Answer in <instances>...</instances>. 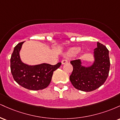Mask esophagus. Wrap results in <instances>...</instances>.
I'll return each mask as SVG.
<instances>
[{"instance_id": "obj_1", "label": "esophagus", "mask_w": 120, "mask_h": 120, "mask_svg": "<svg viewBox=\"0 0 120 120\" xmlns=\"http://www.w3.org/2000/svg\"><path fill=\"white\" fill-rule=\"evenodd\" d=\"M68 62V61L67 60H66V59H63V60H62L61 61V63L62 64H66V63H67Z\"/></svg>"}]
</instances>
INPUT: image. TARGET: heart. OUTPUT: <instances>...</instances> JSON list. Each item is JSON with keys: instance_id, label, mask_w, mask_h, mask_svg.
<instances>
[{"instance_id": "heart-1", "label": "heart", "mask_w": 120, "mask_h": 120, "mask_svg": "<svg viewBox=\"0 0 120 120\" xmlns=\"http://www.w3.org/2000/svg\"><path fill=\"white\" fill-rule=\"evenodd\" d=\"M80 49L78 47H72L69 49L65 53V55L67 56H73L77 54Z\"/></svg>"}]
</instances>
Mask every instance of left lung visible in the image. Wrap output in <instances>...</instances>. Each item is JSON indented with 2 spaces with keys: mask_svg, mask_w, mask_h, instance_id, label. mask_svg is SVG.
<instances>
[{
  "mask_svg": "<svg viewBox=\"0 0 120 120\" xmlns=\"http://www.w3.org/2000/svg\"><path fill=\"white\" fill-rule=\"evenodd\" d=\"M94 62L90 67L82 65L79 59L72 60L73 70L70 81L74 87L83 91H92L104 84L108 76L110 68L109 51L99 42L94 51Z\"/></svg>",
  "mask_w": 120,
  "mask_h": 120,
  "instance_id": "1",
  "label": "left lung"
}]
</instances>
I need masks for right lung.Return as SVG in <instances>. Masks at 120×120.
Wrapping results in <instances>:
<instances>
[{
    "instance_id": "1",
    "label": "right lung",
    "mask_w": 120,
    "mask_h": 120,
    "mask_svg": "<svg viewBox=\"0 0 120 120\" xmlns=\"http://www.w3.org/2000/svg\"><path fill=\"white\" fill-rule=\"evenodd\" d=\"M24 42L15 47L11 57V71L15 81L25 89L39 90L45 89L51 81L53 71L61 65L58 63L55 65L43 64L29 65L22 63L20 57V51Z\"/></svg>"
}]
</instances>
